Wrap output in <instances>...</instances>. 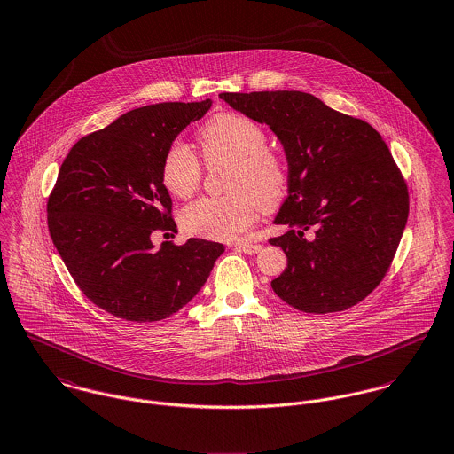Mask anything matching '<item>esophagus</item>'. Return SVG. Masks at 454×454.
Returning <instances> with one entry per match:
<instances>
[{"instance_id":"34e87169","label":"esophagus","mask_w":454,"mask_h":454,"mask_svg":"<svg viewBox=\"0 0 454 454\" xmlns=\"http://www.w3.org/2000/svg\"><path fill=\"white\" fill-rule=\"evenodd\" d=\"M237 247H239L240 251L249 254V255L262 251V246H261V244H249V242H242V244H239Z\"/></svg>"}]
</instances>
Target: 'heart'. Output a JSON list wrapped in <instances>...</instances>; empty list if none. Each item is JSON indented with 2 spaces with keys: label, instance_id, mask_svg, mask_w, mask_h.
<instances>
[{
  "label": "heart",
  "instance_id": "b5f03b06",
  "mask_svg": "<svg viewBox=\"0 0 454 454\" xmlns=\"http://www.w3.org/2000/svg\"><path fill=\"white\" fill-rule=\"evenodd\" d=\"M199 139L208 163L233 165L226 186L231 193L190 203L181 214V224L197 237L231 240L251 228L261 210L268 212L282 203L287 174L280 158L266 148L262 127L244 114H215L203 125ZM161 181L179 199H190L199 190L202 163L188 145L174 141L167 148Z\"/></svg>",
  "mask_w": 454,
  "mask_h": 454
}]
</instances>
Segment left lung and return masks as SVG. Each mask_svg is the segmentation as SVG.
I'll list each match as a JSON object with an SVG mask.
<instances>
[{
	"label": "left lung",
	"mask_w": 454,
	"mask_h": 454,
	"mask_svg": "<svg viewBox=\"0 0 454 454\" xmlns=\"http://www.w3.org/2000/svg\"><path fill=\"white\" fill-rule=\"evenodd\" d=\"M219 98L266 123L287 158L289 195L273 223L289 231L270 239L287 255L275 294L306 313L362 301L387 275L409 214L407 186L381 136L298 90Z\"/></svg>",
	"instance_id": "8db88e82"
}]
</instances>
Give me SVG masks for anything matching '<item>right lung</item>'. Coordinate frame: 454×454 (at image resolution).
<instances>
[{
	"label": "right lung",
	"instance_id": "1",
	"mask_svg": "<svg viewBox=\"0 0 454 454\" xmlns=\"http://www.w3.org/2000/svg\"><path fill=\"white\" fill-rule=\"evenodd\" d=\"M212 101L161 102L132 109L82 137L60 165L47 212L51 242L82 293L129 322L163 320L192 301L224 246L177 231L161 181L167 148Z\"/></svg>",
	"mask_w": 454,
	"mask_h": 454
}]
</instances>
